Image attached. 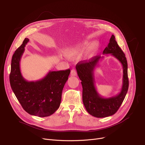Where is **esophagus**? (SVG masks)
I'll list each match as a JSON object with an SVG mask.
<instances>
[{"mask_svg":"<svg viewBox=\"0 0 145 145\" xmlns=\"http://www.w3.org/2000/svg\"><path fill=\"white\" fill-rule=\"evenodd\" d=\"M71 76H77V72H76V71L75 69H72L71 71Z\"/></svg>","mask_w":145,"mask_h":145,"instance_id":"34e87169","label":"esophagus"}]
</instances>
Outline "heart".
Masks as SVG:
<instances>
[{"label":"heart","mask_w":145,"mask_h":145,"mask_svg":"<svg viewBox=\"0 0 145 145\" xmlns=\"http://www.w3.org/2000/svg\"><path fill=\"white\" fill-rule=\"evenodd\" d=\"M93 45V42L90 41H85L81 44L72 45L66 48L63 52L66 57L69 59H73L79 56L83 51L90 48Z\"/></svg>","instance_id":"1"}]
</instances>
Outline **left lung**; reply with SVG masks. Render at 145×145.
<instances>
[{
	"instance_id": "8db88e82",
	"label": "left lung",
	"mask_w": 145,
	"mask_h": 145,
	"mask_svg": "<svg viewBox=\"0 0 145 145\" xmlns=\"http://www.w3.org/2000/svg\"><path fill=\"white\" fill-rule=\"evenodd\" d=\"M118 59L122 65L123 78L121 91L116 95L105 98L99 94L95 86L94 71L104 56H95L89 61H81L76 66V69L83 88L82 99L84 107L89 114L97 118L111 116L116 112L122 104L129 87L128 63L125 54L112 35L108 46L103 54H109Z\"/></svg>"
}]
</instances>
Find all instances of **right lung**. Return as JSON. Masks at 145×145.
Instances as JSON below:
<instances>
[{"label":"right lung","mask_w":145,"mask_h":145,"mask_svg":"<svg viewBox=\"0 0 145 145\" xmlns=\"http://www.w3.org/2000/svg\"><path fill=\"white\" fill-rule=\"evenodd\" d=\"M28 41V38H25L12 56L10 83L16 97L27 112L39 117H48L59 107L62 90L71 70L50 71L39 80H26L22 74L20 62Z\"/></svg>","instance_id":"1"}]
</instances>
